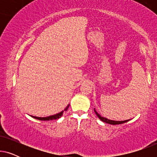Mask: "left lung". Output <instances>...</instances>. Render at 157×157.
I'll list each match as a JSON object with an SVG mask.
<instances>
[{
  "label": "left lung",
  "mask_w": 157,
  "mask_h": 157,
  "mask_svg": "<svg viewBox=\"0 0 157 157\" xmlns=\"http://www.w3.org/2000/svg\"><path fill=\"white\" fill-rule=\"evenodd\" d=\"M94 111H95L97 117L99 118L100 120H101L102 121L105 122V123L106 124H112V125H116V124H124V123H126V122H127L128 121H130L131 119H128V120H125V121H114V120H111V119H106V118L105 117H103L101 116L99 113H98L97 111H96V109H94Z\"/></svg>",
  "instance_id": "1"
}]
</instances>
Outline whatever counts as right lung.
I'll use <instances>...</instances> for the list:
<instances>
[{"instance_id": "add662e5", "label": "right lung", "mask_w": 157, "mask_h": 157, "mask_svg": "<svg viewBox=\"0 0 157 157\" xmlns=\"http://www.w3.org/2000/svg\"><path fill=\"white\" fill-rule=\"evenodd\" d=\"M69 106H70V105L68 104L67 106H66V108L64 109V110H63L62 111H61V112H59V113H56V114L49 116V117H34V116H31V117L34 118V119H36L40 120V121H50V120L57 119H59V118H61L62 117V115H63V113L64 111H67V109H68V107H69Z\"/></svg>"}]
</instances>
